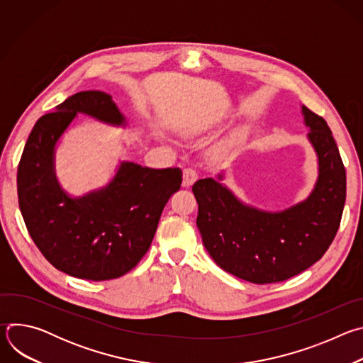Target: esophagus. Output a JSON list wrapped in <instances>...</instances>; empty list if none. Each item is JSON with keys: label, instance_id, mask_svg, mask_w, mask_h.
<instances>
[{"label": "esophagus", "instance_id": "1", "mask_svg": "<svg viewBox=\"0 0 363 363\" xmlns=\"http://www.w3.org/2000/svg\"><path fill=\"white\" fill-rule=\"evenodd\" d=\"M198 172L192 168H186L184 171V186H191L198 179Z\"/></svg>", "mask_w": 363, "mask_h": 363}]
</instances>
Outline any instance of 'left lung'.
I'll return each instance as SVG.
<instances>
[{"mask_svg": "<svg viewBox=\"0 0 363 363\" xmlns=\"http://www.w3.org/2000/svg\"><path fill=\"white\" fill-rule=\"evenodd\" d=\"M301 111L319 157V179L304 202L264 213L241 203L213 178L192 186L206 251L224 272L250 283H279L307 270L328 251L340 225L346 171L337 145L322 116L306 106Z\"/></svg>", "mask_w": 363, "mask_h": 363, "instance_id": "8db88e82", "label": "left lung"}]
</instances>
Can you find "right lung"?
<instances>
[{
    "label": "right lung",
    "mask_w": 363,
    "mask_h": 363,
    "mask_svg": "<svg viewBox=\"0 0 363 363\" xmlns=\"http://www.w3.org/2000/svg\"><path fill=\"white\" fill-rule=\"evenodd\" d=\"M79 112L112 125L125 122L111 94L99 90L76 93L41 116L18 164V203L51 266L77 279L112 280L136 267L149 250L167 202L181 188L182 171L123 162L105 189L69 198L56 181L53 153Z\"/></svg>",
    "instance_id": "1"
}]
</instances>
